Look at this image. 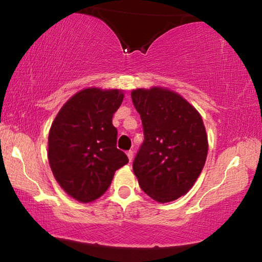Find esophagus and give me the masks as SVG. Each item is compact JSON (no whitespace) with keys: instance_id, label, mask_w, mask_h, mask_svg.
Here are the masks:
<instances>
[{"instance_id":"1","label":"esophagus","mask_w":262,"mask_h":262,"mask_svg":"<svg viewBox=\"0 0 262 262\" xmlns=\"http://www.w3.org/2000/svg\"><path fill=\"white\" fill-rule=\"evenodd\" d=\"M127 156H128V159H129V162H132L133 157H134V152H133L132 150H129V151H127Z\"/></svg>"}]
</instances>
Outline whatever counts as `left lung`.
Listing matches in <instances>:
<instances>
[{
	"label": "left lung",
	"instance_id": "8db88e82",
	"mask_svg": "<svg viewBox=\"0 0 262 262\" xmlns=\"http://www.w3.org/2000/svg\"><path fill=\"white\" fill-rule=\"evenodd\" d=\"M144 141L133 162L140 187L155 201L177 200L192 188L205 166L208 139L200 113L163 88L133 90Z\"/></svg>",
	"mask_w": 262,
	"mask_h": 262
}]
</instances>
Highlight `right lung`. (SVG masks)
<instances>
[{"instance_id":"1","label":"right lung","mask_w":262,"mask_h":262,"mask_svg":"<svg viewBox=\"0 0 262 262\" xmlns=\"http://www.w3.org/2000/svg\"><path fill=\"white\" fill-rule=\"evenodd\" d=\"M123 100L120 90L89 88L74 95L52 123L48 162L59 185L81 202L100 198L114 172L128 163L117 148L112 118Z\"/></svg>"}]
</instances>
